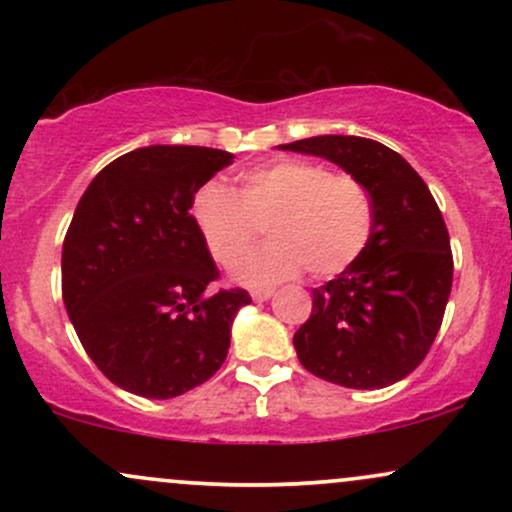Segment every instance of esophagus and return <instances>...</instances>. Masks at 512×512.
I'll return each mask as SVG.
<instances>
[{"label":"esophagus","instance_id":"1","mask_svg":"<svg viewBox=\"0 0 512 512\" xmlns=\"http://www.w3.org/2000/svg\"><path fill=\"white\" fill-rule=\"evenodd\" d=\"M272 289H255V291H250V296H252V301H257V303H262V301H269V298H272Z\"/></svg>","mask_w":512,"mask_h":512}]
</instances>
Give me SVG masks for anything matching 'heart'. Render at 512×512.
Here are the masks:
<instances>
[{
  "label": "heart",
  "instance_id": "1",
  "mask_svg": "<svg viewBox=\"0 0 512 512\" xmlns=\"http://www.w3.org/2000/svg\"><path fill=\"white\" fill-rule=\"evenodd\" d=\"M190 214L221 267L237 262L268 223L273 240L233 269L236 281L248 286L286 281L305 267L317 279L342 274L363 255L373 233V202L363 182L298 158L250 168L238 195L207 182L192 197Z\"/></svg>",
  "mask_w": 512,
  "mask_h": 512
}]
</instances>
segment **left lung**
Wrapping results in <instances>:
<instances>
[{"instance_id": "1", "label": "left lung", "mask_w": 512, "mask_h": 512, "mask_svg": "<svg viewBox=\"0 0 512 512\" xmlns=\"http://www.w3.org/2000/svg\"><path fill=\"white\" fill-rule=\"evenodd\" d=\"M279 149L327 158L361 180L373 202L368 248L313 291L293 334L298 361L327 383L380 390L424 361L452 289V252L436 199L397 151L363 137H322Z\"/></svg>"}]
</instances>
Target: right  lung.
I'll list each match as a JSON object with an SVG mask.
<instances>
[{
  "instance_id": "right-lung-1",
  "label": "right lung",
  "mask_w": 512,
  "mask_h": 512,
  "mask_svg": "<svg viewBox=\"0 0 512 512\" xmlns=\"http://www.w3.org/2000/svg\"><path fill=\"white\" fill-rule=\"evenodd\" d=\"M231 163L207 146H144L108 163L76 204L62 245L64 308L91 361L132 395L178 397L226 361L250 296L209 289L219 269L190 204Z\"/></svg>"
}]
</instances>
